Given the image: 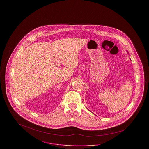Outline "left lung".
<instances>
[{"label":"left lung","instance_id":"left-lung-1","mask_svg":"<svg viewBox=\"0 0 149 149\" xmlns=\"http://www.w3.org/2000/svg\"><path fill=\"white\" fill-rule=\"evenodd\" d=\"M127 53H128V52H127ZM130 60H131V59H130Z\"/></svg>","mask_w":149,"mask_h":149}]
</instances>
